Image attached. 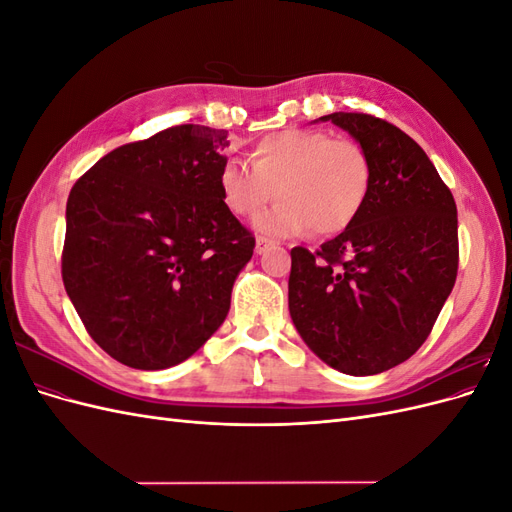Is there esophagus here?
<instances>
[{
  "label": "esophagus",
  "mask_w": 512,
  "mask_h": 512,
  "mask_svg": "<svg viewBox=\"0 0 512 512\" xmlns=\"http://www.w3.org/2000/svg\"><path fill=\"white\" fill-rule=\"evenodd\" d=\"M271 245H273V241H271V239H265V237H258V239H256V254H262V252H267Z\"/></svg>",
  "instance_id": "esophagus-1"
}]
</instances>
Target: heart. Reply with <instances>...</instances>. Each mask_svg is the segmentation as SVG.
Here are the masks:
<instances>
[{
    "mask_svg": "<svg viewBox=\"0 0 512 512\" xmlns=\"http://www.w3.org/2000/svg\"><path fill=\"white\" fill-rule=\"evenodd\" d=\"M252 166L228 160L220 170L224 205L239 218L262 213L256 230L269 237H294L312 228L331 237L363 211L371 190V162L350 138L316 130H282L262 136L250 153Z\"/></svg>",
    "mask_w": 512,
    "mask_h": 512,
    "instance_id": "b5f03b06",
    "label": "heart"
}]
</instances>
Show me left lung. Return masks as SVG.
Listing matches in <instances>:
<instances>
[{"mask_svg":"<svg viewBox=\"0 0 512 512\" xmlns=\"http://www.w3.org/2000/svg\"><path fill=\"white\" fill-rule=\"evenodd\" d=\"M371 162L363 211L312 254L294 247L290 318L307 348L350 376H374L423 346L459 265L457 207L436 166L393 123L331 113Z\"/></svg>","mask_w":512,"mask_h":512,"instance_id":"1","label":"left lung"}]
</instances>
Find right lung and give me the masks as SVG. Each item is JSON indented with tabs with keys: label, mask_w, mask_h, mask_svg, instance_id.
I'll return each mask as SVG.
<instances>
[{
	"label": "right lung",
	"mask_w": 512,
	"mask_h": 512,
	"mask_svg": "<svg viewBox=\"0 0 512 512\" xmlns=\"http://www.w3.org/2000/svg\"><path fill=\"white\" fill-rule=\"evenodd\" d=\"M226 130L175 126L113 149L74 183L61 277L91 339L145 371L222 327L254 237L224 205Z\"/></svg>",
	"instance_id": "obj_1"
}]
</instances>
